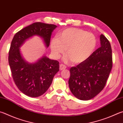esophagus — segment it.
Listing matches in <instances>:
<instances>
[{"instance_id": "1", "label": "esophagus", "mask_w": 123, "mask_h": 123, "mask_svg": "<svg viewBox=\"0 0 123 123\" xmlns=\"http://www.w3.org/2000/svg\"><path fill=\"white\" fill-rule=\"evenodd\" d=\"M66 66L65 65H64L63 64H61L60 65V70H64V69H66Z\"/></svg>"}]
</instances>
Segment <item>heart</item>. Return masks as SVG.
Returning a JSON list of instances; mask_svg holds the SVG:
<instances>
[{"label": "heart", "mask_w": 123, "mask_h": 123, "mask_svg": "<svg viewBox=\"0 0 123 123\" xmlns=\"http://www.w3.org/2000/svg\"><path fill=\"white\" fill-rule=\"evenodd\" d=\"M97 46L96 37L91 33L82 29L69 28L54 37L50 42L52 54L59 58L65 51L68 55L64 57L66 62L72 61L79 64L86 61L94 52Z\"/></svg>", "instance_id": "b5f03b06"}]
</instances>
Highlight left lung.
<instances>
[{"mask_svg": "<svg viewBox=\"0 0 123 123\" xmlns=\"http://www.w3.org/2000/svg\"><path fill=\"white\" fill-rule=\"evenodd\" d=\"M100 46L83 63L70 69L68 83L71 92L78 99H92L104 89L112 67L110 42L100 35Z\"/></svg>", "mask_w": 123, "mask_h": 123, "instance_id": "8db88e82", "label": "left lung"}]
</instances>
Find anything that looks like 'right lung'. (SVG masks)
Listing matches in <instances>:
<instances>
[{
	"label": "right lung",
	"mask_w": 123,
	"mask_h": 123,
	"mask_svg": "<svg viewBox=\"0 0 123 123\" xmlns=\"http://www.w3.org/2000/svg\"><path fill=\"white\" fill-rule=\"evenodd\" d=\"M56 27L53 24L33 23L18 32L11 42L8 63L13 79L19 90L29 97H37L46 92L59 71V62L43 56L35 63H29L22 57L19 48L34 35L41 37L48 47L53 31Z\"/></svg>",
	"instance_id": "right-lung-1"
}]
</instances>
